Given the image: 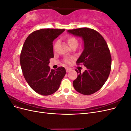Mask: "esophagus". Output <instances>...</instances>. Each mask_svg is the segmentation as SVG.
Listing matches in <instances>:
<instances>
[{
    "label": "esophagus",
    "mask_w": 131,
    "mask_h": 131,
    "mask_svg": "<svg viewBox=\"0 0 131 131\" xmlns=\"http://www.w3.org/2000/svg\"><path fill=\"white\" fill-rule=\"evenodd\" d=\"M66 72H67V73H68V72H69L71 70V69H70V68H66Z\"/></svg>",
    "instance_id": "1"
}]
</instances>
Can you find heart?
I'll use <instances>...</instances> for the list:
<instances>
[{"instance_id": "heart-1", "label": "heart", "mask_w": 131, "mask_h": 131, "mask_svg": "<svg viewBox=\"0 0 131 131\" xmlns=\"http://www.w3.org/2000/svg\"><path fill=\"white\" fill-rule=\"evenodd\" d=\"M67 42L68 43V44L69 45V46L72 48V47L76 46L77 47L79 45V41L78 39L73 37V36H69L68 38H67ZM59 41L58 40H57L56 42H54V45H53V50L54 51H56L57 48V46L58 45ZM63 62L66 63H67V64H69V63H70L71 62V59L69 58H65L63 59Z\"/></svg>"}]
</instances>
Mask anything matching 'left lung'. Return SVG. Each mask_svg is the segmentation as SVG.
<instances>
[{
	"instance_id": "1",
	"label": "left lung",
	"mask_w": 131,
	"mask_h": 131,
	"mask_svg": "<svg viewBox=\"0 0 131 131\" xmlns=\"http://www.w3.org/2000/svg\"><path fill=\"white\" fill-rule=\"evenodd\" d=\"M68 32L82 38L84 49L77 61V65L83 64L87 69L73 81V86L78 92L92 94L100 90L108 79L111 70L112 57L104 38L97 31L89 28L68 30Z\"/></svg>"
}]
</instances>
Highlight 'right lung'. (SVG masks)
<instances>
[{"label":"right lung","mask_w":131,"mask_h":131,"mask_svg":"<svg viewBox=\"0 0 131 131\" xmlns=\"http://www.w3.org/2000/svg\"><path fill=\"white\" fill-rule=\"evenodd\" d=\"M65 29L46 28L30 34L23 45L20 64L26 81L35 92L48 96L58 90L66 74L64 67L51 69L50 59L54 57L53 41Z\"/></svg>","instance_id":"obj_1"}]
</instances>
